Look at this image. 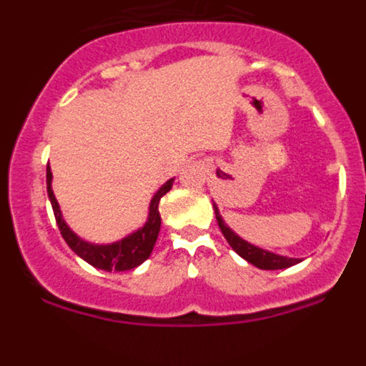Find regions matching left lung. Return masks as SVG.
Wrapping results in <instances>:
<instances>
[{
	"mask_svg": "<svg viewBox=\"0 0 366 366\" xmlns=\"http://www.w3.org/2000/svg\"><path fill=\"white\" fill-rule=\"evenodd\" d=\"M212 209H214L216 219H218V227L222 229L223 236H225V240L229 242L232 249H234L236 253L240 254L244 260H247L249 264H253L257 266L258 269H286V267H292L295 264H299L300 258H290V257H282V254H277L269 249L258 247V245L251 244V242L244 240L242 236L236 234L231 227H229L225 219L222 218L219 214V209L214 202H212Z\"/></svg>",
	"mask_w": 366,
	"mask_h": 366,
	"instance_id": "left-lung-1",
	"label": "left lung"
}]
</instances>
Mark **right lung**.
Returning <instances> with one entry per match:
<instances>
[{"mask_svg":"<svg viewBox=\"0 0 366 366\" xmlns=\"http://www.w3.org/2000/svg\"><path fill=\"white\" fill-rule=\"evenodd\" d=\"M172 183L174 177L172 179H168L167 183H163V185L159 187V190L154 194V198L150 199V205H148L147 222H144L141 227L132 231L130 234H126L121 240L112 242V244H92V242L82 240V238L67 225L66 219H64L60 205H58L53 192V172H51V167L47 164V196H49V202L51 205H53L54 218H56L58 229L62 232L64 240H66V244L73 249L74 254H79L82 260H86L87 264H92L97 269L104 271L135 269V267L141 266V264L150 257L152 249H154L155 240H157V234H159L161 229L159 202L164 194L172 189Z\"/></svg>","mask_w":366,"mask_h":366,"instance_id":"add662e5","label":"right lung"}]
</instances>
